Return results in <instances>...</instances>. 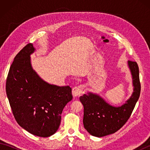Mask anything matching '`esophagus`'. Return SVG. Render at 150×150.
Here are the masks:
<instances>
[{
	"label": "esophagus",
	"instance_id": "34e87169",
	"mask_svg": "<svg viewBox=\"0 0 150 150\" xmlns=\"http://www.w3.org/2000/svg\"><path fill=\"white\" fill-rule=\"evenodd\" d=\"M83 86L82 85L78 86H75L72 89V95L74 97H78L79 95L83 93Z\"/></svg>",
	"mask_w": 150,
	"mask_h": 150
}]
</instances>
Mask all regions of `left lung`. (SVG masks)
<instances>
[{
  "instance_id": "1",
  "label": "left lung",
  "mask_w": 150,
  "mask_h": 150,
  "mask_svg": "<svg viewBox=\"0 0 150 150\" xmlns=\"http://www.w3.org/2000/svg\"><path fill=\"white\" fill-rule=\"evenodd\" d=\"M132 75L133 92L120 106H113L98 95L89 92L80 97L84 106V128L91 135L102 137L115 133L128 121L141 93L139 70L136 62L128 61Z\"/></svg>"
}]
</instances>
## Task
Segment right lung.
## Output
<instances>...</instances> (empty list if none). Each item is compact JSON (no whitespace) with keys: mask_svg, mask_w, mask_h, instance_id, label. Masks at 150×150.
Returning a JSON list of instances; mask_svg holds the SVG:
<instances>
[{"mask_svg":"<svg viewBox=\"0 0 150 150\" xmlns=\"http://www.w3.org/2000/svg\"><path fill=\"white\" fill-rule=\"evenodd\" d=\"M35 50L32 44H28L15 56L6 91L19 125L34 135L47 137L59 129L62 110L73 96L69 86L50 84L35 71L30 59Z\"/></svg>","mask_w":150,"mask_h":150,"instance_id":"1","label":"right lung"}]
</instances>
